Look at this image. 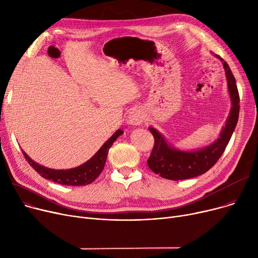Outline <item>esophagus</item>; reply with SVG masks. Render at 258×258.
<instances>
[{
	"label": "esophagus",
	"instance_id": "esophagus-1",
	"mask_svg": "<svg viewBox=\"0 0 258 258\" xmlns=\"http://www.w3.org/2000/svg\"><path fill=\"white\" fill-rule=\"evenodd\" d=\"M143 121V116L142 113L139 110H134L130 113L127 122L132 125H139L142 123Z\"/></svg>",
	"mask_w": 258,
	"mask_h": 258
}]
</instances>
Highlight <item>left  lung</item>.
Listing matches in <instances>:
<instances>
[{
  "instance_id": "obj_1",
  "label": "left lung",
  "mask_w": 258,
  "mask_h": 258,
  "mask_svg": "<svg viewBox=\"0 0 258 258\" xmlns=\"http://www.w3.org/2000/svg\"><path fill=\"white\" fill-rule=\"evenodd\" d=\"M223 61L228 83V90L232 101L231 112L222 131L221 137L206 148L195 152H181L170 147L163 136L153 127H150L155 138V145L147 160V165L160 177L179 181L198 177L208 171L225 152L236 126L239 113V94L236 80L230 70L228 63L219 55H215Z\"/></svg>"
}]
</instances>
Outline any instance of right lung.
I'll return each instance as SVG.
<instances>
[{
	"mask_svg": "<svg viewBox=\"0 0 258 258\" xmlns=\"http://www.w3.org/2000/svg\"><path fill=\"white\" fill-rule=\"evenodd\" d=\"M121 130H118L113 136L108 139L102 146L100 150L95 154L94 157H92L85 164L80 165L76 168L68 169V170H55L50 169L47 167H44L42 165H38L32 161L26 153L23 152V155L25 159L28 161L30 166L37 172L39 175H42L43 178L47 180H51L57 184L61 185H69V186H85L88 184H91L95 179H97L98 175L103 170L107 153L110 147L113 145V143L116 141V139L122 135Z\"/></svg>",
	"mask_w": 258,
	"mask_h": 258,
	"instance_id": "1",
	"label": "right lung"
}]
</instances>
